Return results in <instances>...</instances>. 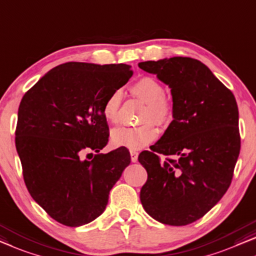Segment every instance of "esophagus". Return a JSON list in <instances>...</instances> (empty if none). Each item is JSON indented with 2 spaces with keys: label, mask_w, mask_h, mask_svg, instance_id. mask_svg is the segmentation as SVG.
I'll return each mask as SVG.
<instances>
[{
  "label": "esophagus",
  "mask_w": 256,
  "mask_h": 256,
  "mask_svg": "<svg viewBox=\"0 0 256 256\" xmlns=\"http://www.w3.org/2000/svg\"><path fill=\"white\" fill-rule=\"evenodd\" d=\"M137 158H138V152L135 150H130V159L132 162H137Z\"/></svg>",
  "instance_id": "esophagus-1"
}]
</instances>
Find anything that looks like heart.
Masks as SVG:
<instances>
[{
  "label": "heart",
  "mask_w": 256,
  "mask_h": 256,
  "mask_svg": "<svg viewBox=\"0 0 256 256\" xmlns=\"http://www.w3.org/2000/svg\"><path fill=\"white\" fill-rule=\"evenodd\" d=\"M130 92L140 100L146 104L142 121L146 124L138 127H120L112 132L114 146L138 150L152 143L157 138L158 132L151 122L158 126H168L173 119V104L164 96V88L157 80L150 76L140 77L132 84ZM122 94L120 91H114L104 102V118L110 124H116L120 119V106Z\"/></svg>",
  "instance_id": "heart-1"
}]
</instances>
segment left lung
Wrapping results in <instances>:
<instances>
[{"instance_id": "8db88e82", "label": "left lung", "mask_w": 256, "mask_h": 256, "mask_svg": "<svg viewBox=\"0 0 256 256\" xmlns=\"http://www.w3.org/2000/svg\"><path fill=\"white\" fill-rule=\"evenodd\" d=\"M138 66L168 85L174 108L164 135L138 156L148 172L140 202L162 224L188 225L216 206L231 184L240 152L238 106L232 92L195 58Z\"/></svg>"}]
</instances>
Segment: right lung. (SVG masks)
Instances as JSON below:
<instances>
[{
	"label": "right lung",
	"instance_id": "right-lung-1",
	"mask_svg": "<svg viewBox=\"0 0 256 256\" xmlns=\"http://www.w3.org/2000/svg\"><path fill=\"white\" fill-rule=\"evenodd\" d=\"M132 76L130 66L66 62L50 70L22 99L16 149L32 198L58 223L80 226L100 216L110 190L130 164L108 142L102 106Z\"/></svg>",
	"mask_w": 256,
	"mask_h": 256
}]
</instances>
